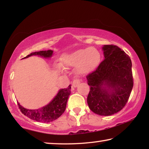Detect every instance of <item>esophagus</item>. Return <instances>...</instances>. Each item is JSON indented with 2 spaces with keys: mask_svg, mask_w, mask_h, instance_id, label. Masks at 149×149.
Instances as JSON below:
<instances>
[{
  "mask_svg": "<svg viewBox=\"0 0 149 149\" xmlns=\"http://www.w3.org/2000/svg\"><path fill=\"white\" fill-rule=\"evenodd\" d=\"M79 83H80V80H79V79H75L72 83V90H74V88H76L77 86L79 85Z\"/></svg>",
  "mask_w": 149,
  "mask_h": 149,
  "instance_id": "34e87169",
  "label": "esophagus"
}]
</instances>
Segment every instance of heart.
Segmentation results:
<instances>
[{
	"instance_id": "obj_1",
	"label": "heart",
	"mask_w": 149,
	"mask_h": 149,
	"mask_svg": "<svg viewBox=\"0 0 149 149\" xmlns=\"http://www.w3.org/2000/svg\"><path fill=\"white\" fill-rule=\"evenodd\" d=\"M101 61V54L94 47L81 49L61 58L62 66L65 68L77 66L78 74L84 75L92 72L97 68Z\"/></svg>"
}]
</instances>
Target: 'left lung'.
<instances>
[{"mask_svg":"<svg viewBox=\"0 0 149 149\" xmlns=\"http://www.w3.org/2000/svg\"><path fill=\"white\" fill-rule=\"evenodd\" d=\"M104 59L86 78L90 86L87 102L93 112L110 116L125 106L133 88L132 62L118 47H102Z\"/></svg>","mask_w":149,"mask_h":149,"instance_id":"8db88e82","label":"left lung"}]
</instances>
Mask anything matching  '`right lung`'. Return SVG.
<instances>
[{
  "label": "right lung",
  "instance_id": "obj_1",
  "mask_svg": "<svg viewBox=\"0 0 149 149\" xmlns=\"http://www.w3.org/2000/svg\"><path fill=\"white\" fill-rule=\"evenodd\" d=\"M53 52L52 50L33 52L23 59L27 58L31 55H40V56L47 58V57H52ZM70 94L71 85L69 86L67 88L61 89L59 90L49 104L39 109H26L20 105L19 102L17 103L20 110L25 116L37 122L47 123L55 120L61 116L65 110L66 104H67L68 97Z\"/></svg>",
  "mask_w": 149,
  "mask_h": 149
}]
</instances>
